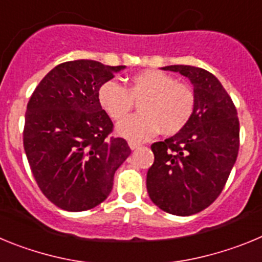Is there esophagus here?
<instances>
[{
  "label": "esophagus",
  "instance_id": "obj_1",
  "mask_svg": "<svg viewBox=\"0 0 262 262\" xmlns=\"http://www.w3.org/2000/svg\"><path fill=\"white\" fill-rule=\"evenodd\" d=\"M128 145H129V148H131V149H136V148H138L140 144H139V143H135V142H129Z\"/></svg>",
  "mask_w": 262,
  "mask_h": 262
}]
</instances>
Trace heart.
Returning <instances> with one entry per match:
<instances>
[{
  "instance_id": "b5f03b06",
  "label": "heart",
  "mask_w": 262,
  "mask_h": 262,
  "mask_svg": "<svg viewBox=\"0 0 262 262\" xmlns=\"http://www.w3.org/2000/svg\"><path fill=\"white\" fill-rule=\"evenodd\" d=\"M98 101L106 114L121 120L140 102L141 114L122 121L117 134L131 142H143L161 131L172 136L184 129L195 110V93L190 85L177 82L164 72L147 69L128 80L124 88L108 80L98 90Z\"/></svg>"
}]
</instances>
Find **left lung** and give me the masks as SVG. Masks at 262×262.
Listing matches in <instances>:
<instances>
[{"label":"left lung","mask_w":262,"mask_h":262,"mask_svg":"<svg viewBox=\"0 0 262 262\" xmlns=\"http://www.w3.org/2000/svg\"><path fill=\"white\" fill-rule=\"evenodd\" d=\"M194 86L195 110L184 129L151 145L155 161L147 190L163 211L189 216L209 207L223 190L239 152V118L232 99L212 73L169 66Z\"/></svg>","instance_id":"8db88e82"}]
</instances>
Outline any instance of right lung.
I'll return each mask as SVG.
<instances>
[{
	"mask_svg": "<svg viewBox=\"0 0 262 262\" xmlns=\"http://www.w3.org/2000/svg\"><path fill=\"white\" fill-rule=\"evenodd\" d=\"M126 67L94 60L59 64L27 103L23 147L41 193L67 211H85L110 194L131 149L108 138L113 122L98 101L101 85Z\"/></svg>",
	"mask_w": 262,
	"mask_h": 262,
	"instance_id": "obj_1",
	"label": "right lung"
}]
</instances>
